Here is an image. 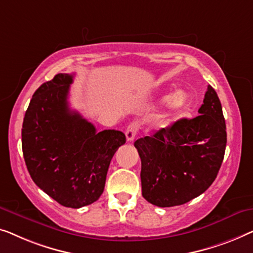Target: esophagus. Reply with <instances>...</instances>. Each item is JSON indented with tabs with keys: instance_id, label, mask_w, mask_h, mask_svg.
Returning <instances> with one entry per match:
<instances>
[{
	"instance_id": "1",
	"label": "esophagus",
	"mask_w": 253,
	"mask_h": 253,
	"mask_svg": "<svg viewBox=\"0 0 253 253\" xmlns=\"http://www.w3.org/2000/svg\"><path fill=\"white\" fill-rule=\"evenodd\" d=\"M137 131H138V124L137 123L129 124V126H128L126 129V140L128 142L133 141L135 136H136Z\"/></svg>"
}]
</instances>
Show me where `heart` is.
Instances as JSON below:
<instances>
[{"label": "heart", "instance_id": "obj_1", "mask_svg": "<svg viewBox=\"0 0 253 253\" xmlns=\"http://www.w3.org/2000/svg\"><path fill=\"white\" fill-rule=\"evenodd\" d=\"M166 99H167V101H169V104H170V106H172V108L181 109V108H183L184 105H186L188 96L184 91L179 90V91L174 92V94L170 96V98L167 97Z\"/></svg>", "mask_w": 253, "mask_h": 253}]
</instances>
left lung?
<instances>
[{"mask_svg": "<svg viewBox=\"0 0 253 253\" xmlns=\"http://www.w3.org/2000/svg\"><path fill=\"white\" fill-rule=\"evenodd\" d=\"M198 113L135 141L141 158L142 196L151 204L182 205L204 193L218 175L227 133L221 103L211 86Z\"/></svg>", "mask_w": 253, "mask_h": 253, "instance_id": "8db88e82", "label": "left lung"}]
</instances>
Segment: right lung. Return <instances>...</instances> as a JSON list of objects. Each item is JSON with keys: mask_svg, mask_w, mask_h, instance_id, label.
<instances>
[{"mask_svg": "<svg viewBox=\"0 0 253 253\" xmlns=\"http://www.w3.org/2000/svg\"><path fill=\"white\" fill-rule=\"evenodd\" d=\"M73 74L58 73L34 92L24 117L21 147L35 184L66 208L79 209L97 201L104 190L110 162L123 131H96L69 108Z\"/></svg>", "mask_w": 253, "mask_h": 253, "instance_id": "add662e5", "label": "right lung"}]
</instances>
